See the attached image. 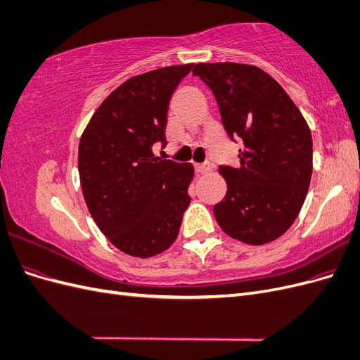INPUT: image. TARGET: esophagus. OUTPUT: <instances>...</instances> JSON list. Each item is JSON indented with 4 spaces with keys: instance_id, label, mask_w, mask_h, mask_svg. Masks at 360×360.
Listing matches in <instances>:
<instances>
[{
    "instance_id": "34e87169",
    "label": "esophagus",
    "mask_w": 360,
    "mask_h": 360,
    "mask_svg": "<svg viewBox=\"0 0 360 360\" xmlns=\"http://www.w3.org/2000/svg\"><path fill=\"white\" fill-rule=\"evenodd\" d=\"M195 171H197V174H209L212 167L210 163H201V165H195Z\"/></svg>"
}]
</instances>
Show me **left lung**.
<instances>
[{
	"label": "left lung",
	"mask_w": 360,
	"mask_h": 360,
	"mask_svg": "<svg viewBox=\"0 0 360 360\" xmlns=\"http://www.w3.org/2000/svg\"><path fill=\"white\" fill-rule=\"evenodd\" d=\"M226 134L242 138L240 167H221L225 198L213 212L222 231L248 245L276 240L296 221L312 176V136L299 108L252 64L198 63Z\"/></svg>",
	"instance_id": "8db88e82"
}]
</instances>
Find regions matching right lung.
<instances>
[{
	"label": "right lung",
	"mask_w": 360,
	"mask_h": 360,
	"mask_svg": "<svg viewBox=\"0 0 360 360\" xmlns=\"http://www.w3.org/2000/svg\"><path fill=\"white\" fill-rule=\"evenodd\" d=\"M193 64L132 76L106 97L84 129L78 169L99 230L122 252L148 258L167 250L179 236L191 197L192 163L162 160L172 91Z\"/></svg>",
	"instance_id": "obj_1"
}]
</instances>
